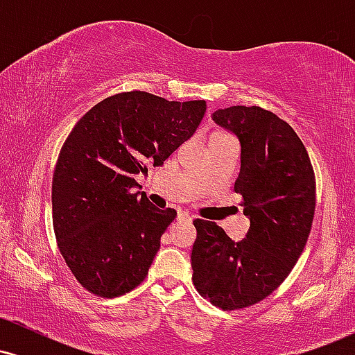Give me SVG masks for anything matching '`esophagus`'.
I'll return each mask as SVG.
<instances>
[{"label": "esophagus", "instance_id": "1", "mask_svg": "<svg viewBox=\"0 0 355 355\" xmlns=\"http://www.w3.org/2000/svg\"><path fill=\"white\" fill-rule=\"evenodd\" d=\"M177 218L178 220H183V222H190L191 220V215L190 214H187V211H178V215H177Z\"/></svg>", "mask_w": 355, "mask_h": 355}]
</instances>
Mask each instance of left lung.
I'll return each instance as SVG.
<instances>
[{"label":"left lung","instance_id":"obj_1","mask_svg":"<svg viewBox=\"0 0 355 355\" xmlns=\"http://www.w3.org/2000/svg\"><path fill=\"white\" fill-rule=\"evenodd\" d=\"M211 118L240 140L235 193L250 229L234 242L215 222L193 220L191 280L215 307L239 311L270 295L299 260L315 211V175L294 128L275 113L237 105Z\"/></svg>","mask_w":355,"mask_h":355}]
</instances>
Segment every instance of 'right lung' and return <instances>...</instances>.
Listing matches in <instances>:
<instances>
[{"mask_svg":"<svg viewBox=\"0 0 355 355\" xmlns=\"http://www.w3.org/2000/svg\"><path fill=\"white\" fill-rule=\"evenodd\" d=\"M205 110L203 100L125 92L73 126L53 175V229L64 262L88 292L112 299L145 280L177 211L157 209L145 191H135V175L148 170L146 162L164 165Z\"/></svg>","mask_w":355,"mask_h":355,"instance_id":"1","label":"right lung"}]
</instances>
